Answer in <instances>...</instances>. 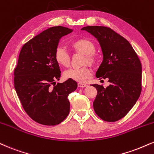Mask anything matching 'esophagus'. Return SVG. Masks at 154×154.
Masks as SVG:
<instances>
[{
	"label": "esophagus",
	"mask_w": 154,
	"mask_h": 154,
	"mask_svg": "<svg viewBox=\"0 0 154 154\" xmlns=\"http://www.w3.org/2000/svg\"><path fill=\"white\" fill-rule=\"evenodd\" d=\"M88 85H87L86 84H85V83H82V82H79L78 83V87L79 88H85V87H87Z\"/></svg>",
	"instance_id": "34e87169"
}]
</instances>
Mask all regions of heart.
<instances>
[{"mask_svg":"<svg viewBox=\"0 0 154 154\" xmlns=\"http://www.w3.org/2000/svg\"><path fill=\"white\" fill-rule=\"evenodd\" d=\"M72 47L76 51L86 55L85 63H89L94 64L96 62V59L93 54L95 52V46L91 41L87 38H79L75 41L72 44ZM54 59L59 65L68 66L70 62V57L69 53L64 47H59L55 49ZM92 75L91 69L88 66H82L80 68H71L66 70L64 76L66 79H73L77 82H83L85 79L90 77Z\"/></svg>","mask_w":154,"mask_h":154,"instance_id":"b5f03b06","label":"heart"}]
</instances>
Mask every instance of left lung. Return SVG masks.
<instances>
[{"mask_svg": "<svg viewBox=\"0 0 154 154\" xmlns=\"http://www.w3.org/2000/svg\"><path fill=\"white\" fill-rule=\"evenodd\" d=\"M100 45L103 60L96 77L107 79L109 86L92 85L97 94L93 102L95 113L107 122L121 119L134 106L141 92L142 66L128 41L108 27H83Z\"/></svg>", "mask_w": 154, "mask_h": 154, "instance_id": "obj_1", "label": "left lung"}]
</instances>
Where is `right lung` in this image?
I'll return each instance as SVG.
<instances>
[{
	"label": "right lung",
	"instance_id": "1",
	"mask_svg": "<svg viewBox=\"0 0 154 154\" xmlns=\"http://www.w3.org/2000/svg\"><path fill=\"white\" fill-rule=\"evenodd\" d=\"M69 28L51 27L26 42L14 69V88L24 110L31 119L45 125L59 124L67 117L68 95L77 88L73 79L56 84L61 71L54 59L55 49Z\"/></svg>",
	"mask_w": 154,
	"mask_h": 154
}]
</instances>
